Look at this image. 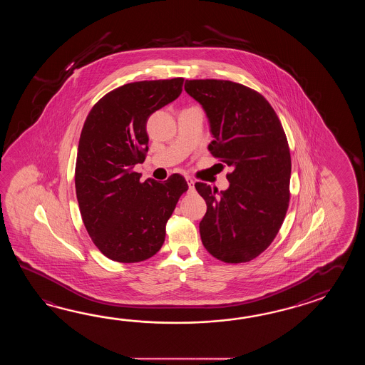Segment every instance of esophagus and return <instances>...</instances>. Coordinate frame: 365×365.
<instances>
[{
  "label": "esophagus",
  "instance_id": "1",
  "mask_svg": "<svg viewBox=\"0 0 365 365\" xmlns=\"http://www.w3.org/2000/svg\"><path fill=\"white\" fill-rule=\"evenodd\" d=\"M186 182L189 185V189H194V180L192 178H186Z\"/></svg>",
  "mask_w": 365,
  "mask_h": 365
}]
</instances>
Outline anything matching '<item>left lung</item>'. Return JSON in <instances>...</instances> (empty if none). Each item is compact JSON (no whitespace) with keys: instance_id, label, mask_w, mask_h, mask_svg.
I'll return each instance as SVG.
<instances>
[{"instance_id":"left-lung-1","label":"left lung","mask_w":365,"mask_h":365,"mask_svg":"<svg viewBox=\"0 0 365 365\" xmlns=\"http://www.w3.org/2000/svg\"><path fill=\"white\" fill-rule=\"evenodd\" d=\"M186 93L209 118L210 153L231 167L230 186L195 182L207 211L200 223L202 244L227 264L248 262L267 248L286 217L291 155L279 118L264 96L220 79L186 81Z\"/></svg>"}]
</instances>
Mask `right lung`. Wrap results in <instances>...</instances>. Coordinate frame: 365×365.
Wrapping results in <instances>:
<instances>
[{"label": "right lung", "mask_w": 365, "mask_h": 365, "mask_svg": "<svg viewBox=\"0 0 365 365\" xmlns=\"http://www.w3.org/2000/svg\"><path fill=\"white\" fill-rule=\"evenodd\" d=\"M182 83L184 78H173L121 86L86 118L76 164L78 205L93 244L112 261L133 264L156 255L187 190L179 173L163 182H140V173L133 171L148 151V117L178 99Z\"/></svg>", "instance_id": "1"}]
</instances>
